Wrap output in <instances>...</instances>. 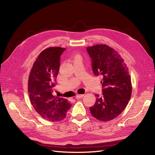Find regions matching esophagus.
<instances>
[{"mask_svg": "<svg viewBox=\"0 0 155 155\" xmlns=\"http://www.w3.org/2000/svg\"><path fill=\"white\" fill-rule=\"evenodd\" d=\"M83 96H84V94H77V96L75 97V98H77V99H79V98H82Z\"/></svg>", "mask_w": 155, "mask_h": 155, "instance_id": "34e87169", "label": "esophagus"}]
</instances>
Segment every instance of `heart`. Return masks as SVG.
I'll list each match as a JSON object with an SVG mask.
<instances>
[{
  "label": "heart",
  "mask_w": 155,
  "mask_h": 155,
  "mask_svg": "<svg viewBox=\"0 0 155 155\" xmlns=\"http://www.w3.org/2000/svg\"><path fill=\"white\" fill-rule=\"evenodd\" d=\"M80 57V56H79V55H78V54H77V55H76V56H75V57ZM75 57H74V58H75Z\"/></svg>",
  "instance_id": "1"
}]
</instances>
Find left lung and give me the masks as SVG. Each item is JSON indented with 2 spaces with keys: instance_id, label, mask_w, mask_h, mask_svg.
<instances>
[{
  "instance_id": "1",
  "label": "left lung",
  "mask_w": 155,
  "mask_h": 155,
  "mask_svg": "<svg viewBox=\"0 0 155 155\" xmlns=\"http://www.w3.org/2000/svg\"><path fill=\"white\" fill-rule=\"evenodd\" d=\"M87 50L94 74L103 77V96L95 94L97 100L90 107L91 113L98 120H113L124 110L132 94L128 68L118 52L107 45H96Z\"/></svg>"
}]
</instances>
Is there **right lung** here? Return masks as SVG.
<instances>
[{"mask_svg":"<svg viewBox=\"0 0 155 155\" xmlns=\"http://www.w3.org/2000/svg\"><path fill=\"white\" fill-rule=\"evenodd\" d=\"M65 48L48 47L35 61L28 81V92L35 110L49 121H61L67 116L71 104L64 98L52 95L60 67V57Z\"/></svg>","mask_w":155,"mask_h":155,"instance_id":"obj_1","label":"right lung"}]
</instances>
